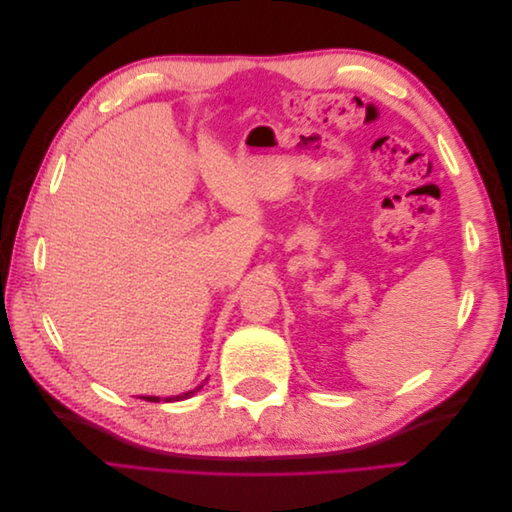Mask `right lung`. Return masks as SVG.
Segmentation results:
<instances>
[{"label": "right lung", "instance_id": "right-lung-1", "mask_svg": "<svg viewBox=\"0 0 512 512\" xmlns=\"http://www.w3.org/2000/svg\"><path fill=\"white\" fill-rule=\"evenodd\" d=\"M200 389H203V384H198L196 389H192V391H188V393H183V395H175V397H164V399H162V397H153V395L149 397V395H147V397H143V399H145V401H156V404H158V401H181V399H188V397H192V395H194V393H198Z\"/></svg>", "mask_w": 512, "mask_h": 512}]
</instances>
